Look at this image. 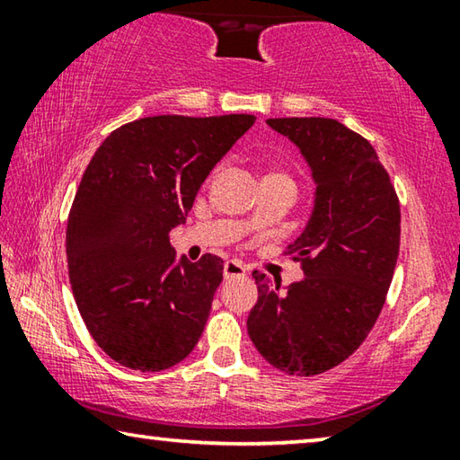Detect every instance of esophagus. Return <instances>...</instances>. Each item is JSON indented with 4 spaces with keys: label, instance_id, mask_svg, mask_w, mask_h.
I'll use <instances>...</instances> for the list:
<instances>
[{
    "label": "esophagus",
    "instance_id": "esophagus-1",
    "mask_svg": "<svg viewBox=\"0 0 460 460\" xmlns=\"http://www.w3.org/2000/svg\"><path fill=\"white\" fill-rule=\"evenodd\" d=\"M223 276H225V279H233V278L245 276V266H243V263L233 261V260L225 261V266H223Z\"/></svg>",
    "mask_w": 460,
    "mask_h": 460
}]
</instances>
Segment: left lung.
<instances>
[{"mask_svg": "<svg viewBox=\"0 0 460 460\" xmlns=\"http://www.w3.org/2000/svg\"><path fill=\"white\" fill-rule=\"evenodd\" d=\"M268 126L298 147L316 186L305 231L288 245L305 278L286 288L253 271L247 332L270 365L318 376L357 351L384 308L400 253V202L367 139L324 118Z\"/></svg>", "mask_w": 460, "mask_h": 460, "instance_id": "8db88e82", "label": "left lung"}]
</instances>
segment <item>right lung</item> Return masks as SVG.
<instances>
[{
	"label": "right lung",
	"instance_id": "1",
	"mask_svg": "<svg viewBox=\"0 0 460 460\" xmlns=\"http://www.w3.org/2000/svg\"><path fill=\"white\" fill-rule=\"evenodd\" d=\"M253 115H155L97 147L66 225L73 294L97 345L137 371L181 363L197 345L223 279V260H178L170 231Z\"/></svg>",
	"mask_w": 460,
	"mask_h": 460
}]
</instances>
